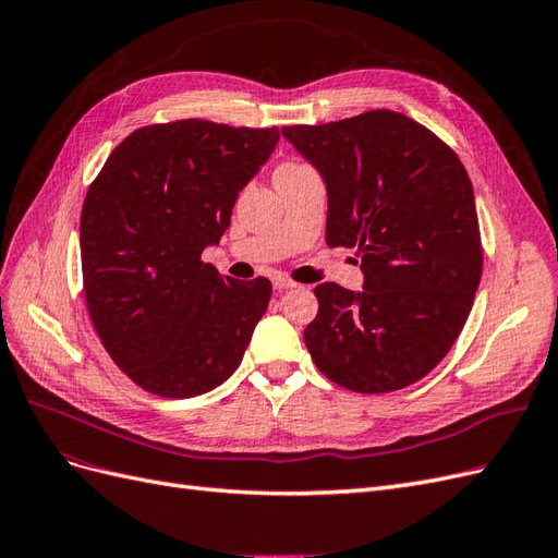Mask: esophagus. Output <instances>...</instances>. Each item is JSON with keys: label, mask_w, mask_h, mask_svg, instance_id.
Masks as SVG:
<instances>
[{"label": "esophagus", "mask_w": 558, "mask_h": 558, "mask_svg": "<svg viewBox=\"0 0 558 558\" xmlns=\"http://www.w3.org/2000/svg\"><path fill=\"white\" fill-rule=\"evenodd\" d=\"M272 286H275V291H289V289H295V281H291L289 277H275L272 279Z\"/></svg>", "instance_id": "1"}]
</instances>
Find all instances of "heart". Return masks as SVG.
Returning <instances> with one entry per match:
<instances>
[{
	"mask_svg": "<svg viewBox=\"0 0 558 558\" xmlns=\"http://www.w3.org/2000/svg\"><path fill=\"white\" fill-rule=\"evenodd\" d=\"M283 165H298V162H283Z\"/></svg>",
	"mask_w": 558,
	"mask_h": 558,
	"instance_id": "heart-1",
	"label": "heart"
}]
</instances>
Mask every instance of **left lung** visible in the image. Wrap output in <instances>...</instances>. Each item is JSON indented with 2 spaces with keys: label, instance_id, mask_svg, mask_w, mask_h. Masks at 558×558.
I'll list each match as a JSON object with an SVG mask.
<instances>
[{
  "label": "left lung",
  "instance_id": "8db88e82",
  "mask_svg": "<svg viewBox=\"0 0 558 558\" xmlns=\"http://www.w3.org/2000/svg\"><path fill=\"white\" fill-rule=\"evenodd\" d=\"M328 189L326 244L356 248L361 293L318 283L305 328L312 361L356 393L424 379L461 335L482 279L475 195L463 162L410 116L375 109L286 125Z\"/></svg>",
  "mask_w": 558,
  "mask_h": 558
}]
</instances>
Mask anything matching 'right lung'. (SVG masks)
Here are the masks:
<instances>
[{"label":"right lung","mask_w":558,"mask_h":558,"mask_svg":"<svg viewBox=\"0 0 558 558\" xmlns=\"http://www.w3.org/2000/svg\"><path fill=\"white\" fill-rule=\"evenodd\" d=\"M279 128L183 118L130 132L81 209L83 293L113 363L162 398H193L240 367L272 283L221 277L202 251L221 240L240 191Z\"/></svg>","instance_id":"obj_1"}]
</instances>
